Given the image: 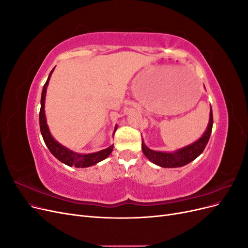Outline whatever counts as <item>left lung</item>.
Returning <instances> with one entry per match:
<instances>
[{
	"instance_id": "left-lung-1",
	"label": "left lung",
	"mask_w": 248,
	"mask_h": 248,
	"mask_svg": "<svg viewBox=\"0 0 248 248\" xmlns=\"http://www.w3.org/2000/svg\"><path fill=\"white\" fill-rule=\"evenodd\" d=\"M212 126H213V114H212V108H210V117H209V123L204 134L192 144L185 146L181 149H178L176 151L172 152H161V151H155L151 150L146 146L144 140L141 139V150L142 153L145 154L147 158L153 162L156 166H159L161 168H180L183 167L185 164L191 162L199 157L202 151H204L205 147L208 144V140L210 139L212 132Z\"/></svg>"
}]
</instances>
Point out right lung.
<instances>
[{
  "label": "right lung",
  "instance_id": "obj_1",
  "mask_svg": "<svg viewBox=\"0 0 248 248\" xmlns=\"http://www.w3.org/2000/svg\"><path fill=\"white\" fill-rule=\"evenodd\" d=\"M54 70H55V68L50 71L49 76L47 78V80L43 86L42 94H41V108H40V112H39V123H40V131L42 134L43 140H44V142H46V145L47 146L50 153L54 155L57 159L65 163L66 166L76 167V168L92 167V166H94V164L98 163V162L106 159L107 157H108L112 151V149H114V145H110L108 148L101 150V151H98V152H95V153L81 154V153L74 152V151H72V150L64 147L63 145L60 144L58 140H56L54 139V137L51 136V133H50L49 128L47 126V122H46V110H44V107H46V89L48 86L49 78L51 77V73ZM116 130H117V125L115 127L114 134H115Z\"/></svg>",
  "mask_w": 248,
  "mask_h": 248
}]
</instances>
